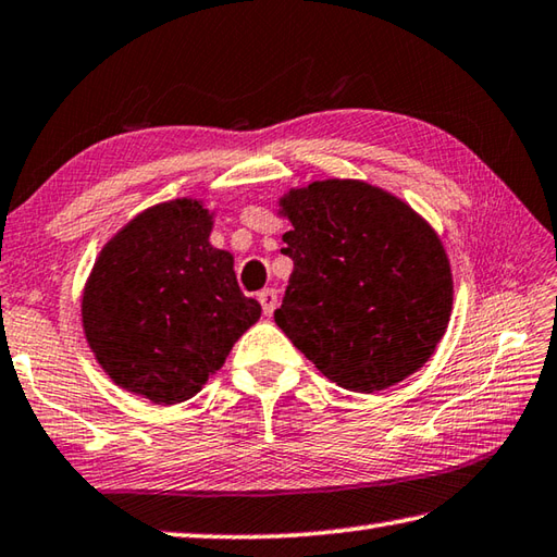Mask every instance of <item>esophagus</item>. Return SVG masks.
<instances>
[{"label": "esophagus", "instance_id": "1", "mask_svg": "<svg viewBox=\"0 0 557 557\" xmlns=\"http://www.w3.org/2000/svg\"><path fill=\"white\" fill-rule=\"evenodd\" d=\"M259 302H261V308H264L267 318H271V314H274V310H276V306H278V293L274 288H264L259 293Z\"/></svg>", "mask_w": 557, "mask_h": 557}]
</instances>
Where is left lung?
Segmentation results:
<instances>
[{"label": "left lung", "mask_w": 557, "mask_h": 557, "mask_svg": "<svg viewBox=\"0 0 557 557\" xmlns=\"http://www.w3.org/2000/svg\"><path fill=\"white\" fill-rule=\"evenodd\" d=\"M293 259L274 320L322 375L385 391L432 359L448 327L454 278L442 239L400 198L324 180L281 198Z\"/></svg>", "instance_id": "1"}]
</instances>
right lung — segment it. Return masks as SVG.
I'll return each mask as SVG.
<instances>
[{"label": "right lung", "instance_id": "right-lung-1", "mask_svg": "<svg viewBox=\"0 0 557 557\" xmlns=\"http://www.w3.org/2000/svg\"><path fill=\"white\" fill-rule=\"evenodd\" d=\"M211 227L194 198L152 206L109 239L84 286L82 327L101 369L154 405L194 397L261 314Z\"/></svg>", "mask_w": 557, "mask_h": 557}]
</instances>
